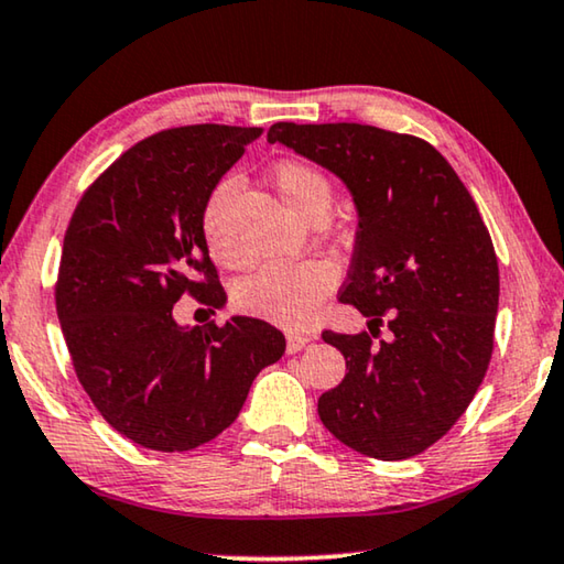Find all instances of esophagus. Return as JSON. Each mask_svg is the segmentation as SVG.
<instances>
[{
  "label": "esophagus",
  "mask_w": 564,
  "mask_h": 564,
  "mask_svg": "<svg viewBox=\"0 0 564 564\" xmlns=\"http://www.w3.org/2000/svg\"><path fill=\"white\" fill-rule=\"evenodd\" d=\"M311 344L308 336H301V334H289V338H285V351L289 354H299L303 351Z\"/></svg>",
  "instance_id": "esophagus-1"
}]
</instances>
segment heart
<instances>
[{
  "label": "heart",
  "instance_id": "obj_1",
  "mask_svg": "<svg viewBox=\"0 0 564 564\" xmlns=\"http://www.w3.org/2000/svg\"><path fill=\"white\" fill-rule=\"evenodd\" d=\"M271 181L279 187L285 205L303 220L324 218L334 198V187L318 167L301 160H281L271 170ZM238 191L236 181H220L213 187L203 208V238L216 261L234 265L236 256L230 250L226 213ZM334 265L321 258L306 261L271 263L250 275L236 289V303L250 316L265 318L271 324L299 328L306 326L318 314L321 303L334 291Z\"/></svg>",
  "mask_w": 564,
  "mask_h": 564
}]
</instances>
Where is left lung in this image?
<instances>
[{"mask_svg": "<svg viewBox=\"0 0 564 564\" xmlns=\"http://www.w3.org/2000/svg\"><path fill=\"white\" fill-rule=\"evenodd\" d=\"M268 142L341 177L359 213L341 301L369 330L321 334L348 369L321 394V422L366 457H416L467 411L495 348L499 268L477 203L422 138L359 122H275ZM383 319L392 336L377 345Z\"/></svg>", "mask_w": 564, "mask_h": 564, "instance_id": "left-lung-1", "label": "left lung"}]
</instances>
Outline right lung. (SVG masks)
<instances>
[{
    "mask_svg": "<svg viewBox=\"0 0 564 564\" xmlns=\"http://www.w3.org/2000/svg\"><path fill=\"white\" fill-rule=\"evenodd\" d=\"M261 132L187 124L140 140L87 187L67 226L55 301L77 379L105 422L148 449L216 440L285 351L261 318L181 326L173 316L185 293L226 303L203 208Z\"/></svg>",
    "mask_w": 564,
    "mask_h": 564,
    "instance_id": "add662e5",
    "label": "right lung"
}]
</instances>
